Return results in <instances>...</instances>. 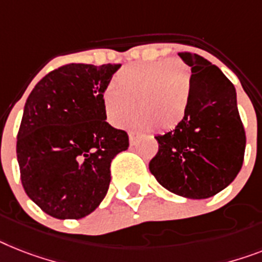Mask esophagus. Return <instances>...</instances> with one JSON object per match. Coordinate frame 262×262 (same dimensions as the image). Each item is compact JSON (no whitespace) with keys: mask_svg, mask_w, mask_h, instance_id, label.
Returning <instances> with one entry per match:
<instances>
[{"mask_svg":"<svg viewBox=\"0 0 262 262\" xmlns=\"http://www.w3.org/2000/svg\"><path fill=\"white\" fill-rule=\"evenodd\" d=\"M129 144L131 146H135L136 144V135L134 133H129Z\"/></svg>","mask_w":262,"mask_h":262,"instance_id":"34e87169","label":"esophagus"}]
</instances>
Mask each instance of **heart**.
<instances>
[{"mask_svg": "<svg viewBox=\"0 0 262 262\" xmlns=\"http://www.w3.org/2000/svg\"><path fill=\"white\" fill-rule=\"evenodd\" d=\"M115 85L101 96L105 119L120 127L136 111V129L170 131L185 119L191 96V75L181 60L135 62L115 75Z\"/></svg>", "mask_w": 262, "mask_h": 262, "instance_id": "1", "label": "heart"}]
</instances>
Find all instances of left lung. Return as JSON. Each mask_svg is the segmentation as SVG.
I'll use <instances>...</instances> for the list:
<instances>
[{
	"label": "left lung",
	"instance_id": "obj_1",
	"mask_svg": "<svg viewBox=\"0 0 262 262\" xmlns=\"http://www.w3.org/2000/svg\"><path fill=\"white\" fill-rule=\"evenodd\" d=\"M191 68V96L185 119L165 135L148 168L168 191L189 200L215 195L243 167L245 129L237 94L218 67L196 53H179Z\"/></svg>",
	"mask_w": 262,
	"mask_h": 262
}]
</instances>
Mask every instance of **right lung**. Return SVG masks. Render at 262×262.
<instances>
[{
    "label": "right lung",
    "instance_id": "add662e5",
    "mask_svg": "<svg viewBox=\"0 0 262 262\" xmlns=\"http://www.w3.org/2000/svg\"><path fill=\"white\" fill-rule=\"evenodd\" d=\"M119 64H68L36 84L17 135L21 182L52 217L79 220L104 200L128 135L105 122L101 96Z\"/></svg>",
    "mask_w": 262,
    "mask_h": 262
}]
</instances>
